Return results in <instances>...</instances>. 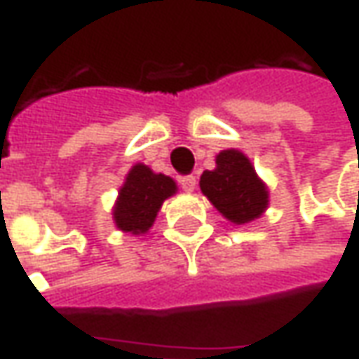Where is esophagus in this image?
<instances>
[{"instance_id":"esophagus-1","label":"esophagus","mask_w":359,"mask_h":359,"mask_svg":"<svg viewBox=\"0 0 359 359\" xmlns=\"http://www.w3.org/2000/svg\"><path fill=\"white\" fill-rule=\"evenodd\" d=\"M180 186L184 187V191H194L198 186V177L196 175H184V177H180Z\"/></svg>"}]
</instances>
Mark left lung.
<instances>
[{"instance_id":"obj_1","label":"left lung","mask_w":359,"mask_h":359,"mask_svg":"<svg viewBox=\"0 0 359 359\" xmlns=\"http://www.w3.org/2000/svg\"><path fill=\"white\" fill-rule=\"evenodd\" d=\"M214 172L201 173L200 187L229 222L248 224L268 208L266 186L257 180L250 159L238 149H226L215 158Z\"/></svg>"}]
</instances>
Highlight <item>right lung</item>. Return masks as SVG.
Returning a JSON list of instances; mask_svg holds the SVG:
<instances>
[{"label": "right lung", "mask_w": 359, "mask_h": 359, "mask_svg": "<svg viewBox=\"0 0 359 359\" xmlns=\"http://www.w3.org/2000/svg\"><path fill=\"white\" fill-rule=\"evenodd\" d=\"M175 194L172 177L154 173L147 165H133L119 189L118 203L114 210L116 226L123 231L144 233L151 228L159 208L165 198Z\"/></svg>", "instance_id": "right-lung-1"}]
</instances>
